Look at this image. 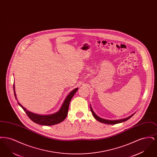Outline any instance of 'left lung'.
I'll list each match as a JSON object with an SVG mask.
<instances>
[{
  "label": "left lung",
  "mask_w": 157,
  "mask_h": 157,
  "mask_svg": "<svg viewBox=\"0 0 157 157\" xmlns=\"http://www.w3.org/2000/svg\"><path fill=\"white\" fill-rule=\"evenodd\" d=\"M90 111H91V112L92 113V115H93L94 117H95V118L96 120H98V121H99V122H102V123H104V124H111V125H112V124H118V123H121V122L126 121L127 120H129V118H131L134 115V114H133V115H132L131 116H129V117H128L127 118L122 119V120H117V121H110V120H104V119L101 118H99V117H98L97 115L95 114V113L93 111V110H92L91 106H90Z\"/></svg>",
  "instance_id": "1"
}]
</instances>
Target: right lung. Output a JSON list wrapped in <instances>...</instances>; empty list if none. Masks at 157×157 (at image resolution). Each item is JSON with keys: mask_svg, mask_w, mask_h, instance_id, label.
<instances>
[{"mask_svg": "<svg viewBox=\"0 0 157 157\" xmlns=\"http://www.w3.org/2000/svg\"><path fill=\"white\" fill-rule=\"evenodd\" d=\"M78 88H75V90H73L67 95V97L65 99L63 104L62 105L59 111L58 112L54 113V114H52V115H40L35 114V113H33L32 112H30L28 111H27L22 105L19 104V102H17V103L22 108L24 111L26 112L27 115L29 117V118L33 122H35L36 124H37L42 125H46V126L53 125L59 124L60 122H62L63 120L66 118V117H67V112H68L69 105L70 101H71L72 98L73 97L74 95H75L76 92L78 90ZM13 90H14L15 97L16 99L14 85H13Z\"/></svg>", "mask_w": 157, "mask_h": 157, "instance_id": "1", "label": "right lung"}]
</instances>
